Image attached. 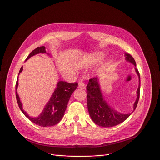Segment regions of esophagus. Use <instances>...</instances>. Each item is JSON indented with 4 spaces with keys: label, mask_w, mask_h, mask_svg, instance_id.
Returning <instances> with one entry per match:
<instances>
[{
    "label": "esophagus",
    "mask_w": 160,
    "mask_h": 160,
    "mask_svg": "<svg viewBox=\"0 0 160 160\" xmlns=\"http://www.w3.org/2000/svg\"><path fill=\"white\" fill-rule=\"evenodd\" d=\"M85 84L84 83L83 80H80L79 82H78V88L80 89H84L85 88Z\"/></svg>",
    "instance_id": "1"
}]
</instances>
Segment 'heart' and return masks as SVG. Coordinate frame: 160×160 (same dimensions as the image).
I'll use <instances>...</instances> for the list:
<instances>
[{"mask_svg":"<svg viewBox=\"0 0 160 160\" xmlns=\"http://www.w3.org/2000/svg\"><path fill=\"white\" fill-rule=\"evenodd\" d=\"M104 58V54L102 52H96L91 54L88 58H86L84 63L86 66H91L97 64V63L101 62Z\"/></svg>","mask_w":160,"mask_h":160,"instance_id":"1","label":"heart"}]
</instances>
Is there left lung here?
I'll return each mask as SVG.
<instances>
[{"instance_id":"left-lung-1","label":"left lung","mask_w":160,"mask_h":160,"mask_svg":"<svg viewBox=\"0 0 160 160\" xmlns=\"http://www.w3.org/2000/svg\"><path fill=\"white\" fill-rule=\"evenodd\" d=\"M125 60L135 66V72L139 77V86L137 90V98L133 104V111L130 113L123 114L117 111L107 103L104 98L102 90L100 87L99 78L94 77L89 80L86 86L87 91V105L90 116L96 125L103 127H111L125 121L128 118L138 105L140 92V75L136 68L134 58L129 53H125Z\"/></svg>"}]
</instances>
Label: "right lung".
Returning a JSON list of instances; mask_svg holds the SVG:
<instances>
[{
    "label": "right lung",
    "mask_w": 160,
    "mask_h": 160,
    "mask_svg": "<svg viewBox=\"0 0 160 160\" xmlns=\"http://www.w3.org/2000/svg\"><path fill=\"white\" fill-rule=\"evenodd\" d=\"M38 53H47L49 56H50V54L45 51V48L44 46L38 47L30 53L28 57L27 58L26 60ZM22 71V66L21 68L19 75ZM18 84H19V83H18L17 78L15 92L17 101L19 108L21 109L22 112L25 115V117L28 118L31 122L41 127L53 126L58 124L62 119L71 95L74 92V90H76L78 86V84L77 82L68 83L65 81L59 80L56 89L54 90V92H53L52 97H50L46 105L45 106L42 113L37 117H31L22 109V103L17 91Z\"/></svg>",
    "instance_id": "obj_1"
}]
</instances>
